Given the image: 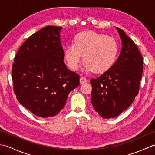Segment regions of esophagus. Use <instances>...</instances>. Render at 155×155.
I'll return each instance as SVG.
<instances>
[{
	"label": "esophagus",
	"mask_w": 155,
	"mask_h": 155,
	"mask_svg": "<svg viewBox=\"0 0 155 155\" xmlns=\"http://www.w3.org/2000/svg\"><path fill=\"white\" fill-rule=\"evenodd\" d=\"M87 82H88V80L86 78H84V77H81V78H80V83H81V84L85 83H87Z\"/></svg>",
	"instance_id": "esophagus-1"
}]
</instances>
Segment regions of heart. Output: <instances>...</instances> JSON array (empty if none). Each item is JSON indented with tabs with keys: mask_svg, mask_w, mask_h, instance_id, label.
Listing matches in <instances>:
<instances>
[{
	"mask_svg": "<svg viewBox=\"0 0 155 155\" xmlns=\"http://www.w3.org/2000/svg\"><path fill=\"white\" fill-rule=\"evenodd\" d=\"M118 53V45L113 38L94 31L78 33L74 44L67 46L64 57L72 70H77L84 55V69L103 73L108 71L115 61Z\"/></svg>",
	"mask_w": 155,
	"mask_h": 155,
	"instance_id": "b5f03b06",
	"label": "heart"
}]
</instances>
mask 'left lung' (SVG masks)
<instances>
[{
  "label": "left lung",
  "mask_w": 155,
  "mask_h": 155,
  "mask_svg": "<svg viewBox=\"0 0 155 155\" xmlns=\"http://www.w3.org/2000/svg\"><path fill=\"white\" fill-rule=\"evenodd\" d=\"M122 41L119 57L97 78H92L91 103L104 118H114L127 110L139 91L143 58L135 43L119 28Z\"/></svg>",
  "instance_id": "left-lung-1"
}]
</instances>
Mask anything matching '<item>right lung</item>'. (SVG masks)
Listing matches in <instances>:
<instances>
[{
	"mask_svg": "<svg viewBox=\"0 0 155 155\" xmlns=\"http://www.w3.org/2000/svg\"><path fill=\"white\" fill-rule=\"evenodd\" d=\"M48 26L32 34L19 48L12 67L13 90L23 107L38 117L57 114L80 76L67 68L60 32Z\"/></svg>",
	"mask_w": 155,
	"mask_h": 155,
	"instance_id": "right-lung-1",
	"label": "right lung"
}]
</instances>
